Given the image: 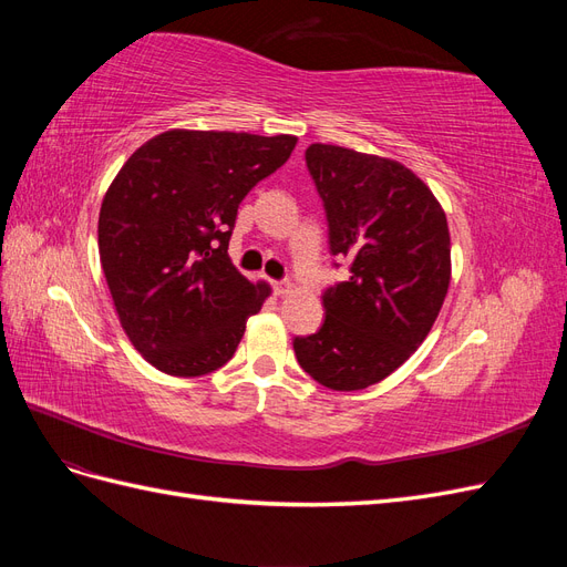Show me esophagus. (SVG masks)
Wrapping results in <instances>:
<instances>
[{
    "instance_id": "1",
    "label": "esophagus",
    "mask_w": 567,
    "mask_h": 567,
    "mask_svg": "<svg viewBox=\"0 0 567 567\" xmlns=\"http://www.w3.org/2000/svg\"><path fill=\"white\" fill-rule=\"evenodd\" d=\"M290 290H293V284H290L288 279L274 281V293H277V296H286V293H290Z\"/></svg>"
}]
</instances>
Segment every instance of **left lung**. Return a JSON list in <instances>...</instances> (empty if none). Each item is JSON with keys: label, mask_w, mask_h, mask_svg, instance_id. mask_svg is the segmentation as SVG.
<instances>
[{"label": "left lung", "mask_w": 567, "mask_h": 567, "mask_svg": "<svg viewBox=\"0 0 567 567\" xmlns=\"http://www.w3.org/2000/svg\"><path fill=\"white\" fill-rule=\"evenodd\" d=\"M305 163L331 255L348 257L350 279L323 290L321 329L298 336L293 350L323 388L362 390L402 367L433 329L452 274L447 217L431 188L394 161L312 144Z\"/></svg>", "instance_id": "obj_1"}]
</instances>
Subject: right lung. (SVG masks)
<instances>
[{"mask_svg":"<svg viewBox=\"0 0 567 567\" xmlns=\"http://www.w3.org/2000/svg\"><path fill=\"white\" fill-rule=\"evenodd\" d=\"M296 136L169 130L136 148L101 203L99 255L120 323L158 371L225 367L267 284L231 265L238 205L279 169Z\"/></svg>","mask_w":567,"mask_h":567,"instance_id":"add662e5","label":"right lung"}]
</instances>
